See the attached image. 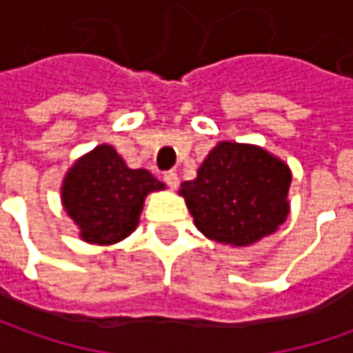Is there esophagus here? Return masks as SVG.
Returning <instances> with one entry per match:
<instances>
[{"label":"esophagus","mask_w":353,"mask_h":353,"mask_svg":"<svg viewBox=\"0 0 353 353\" xmlns=\"http://www.w3.org/2000/svg\"><path fill=\"white\" fill-rule=\"evenodd\" d=\"M165 183L169 184L170 188L174 190V188H179V184H181V179H179V174H176L174 170H169V172H165Z\"/></svg>","instance_id":"obj_1"}]
</instances>
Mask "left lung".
I'll return each instance as SVG.
<instances>
[{"label": "left lung", "mask_w": 353, "mask_h": 353, "mask_svg": "<svg viewBox=\"0 0 353 353\" xmlns=\"http://www.w3.org/2000/svg\"><path fill=\"white\" fill-rule=\"evenodd\" d=\"M291 181L289 165L263 147L220 141L179 194L208 239L250 248L287 220Z\"/></svg>", "instance_id": "1"}]
</instances>
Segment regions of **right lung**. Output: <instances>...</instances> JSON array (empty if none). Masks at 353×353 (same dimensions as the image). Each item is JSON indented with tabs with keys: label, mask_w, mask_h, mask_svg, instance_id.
Masks as SVG:
<instances>
[{
	"label": "right lung",
	"mask_w": 353,
	"mask_h": 353,
	"mask_svg": "<svg viewBox=\"0 0 353 353\" xmlns=\"http://www.w3.org/2000/svg\"><path fill=\"white\" fill-rule=\"evenodd\" d=\"M157 190H165V184L147 169H129L103 143L66 170L61 200L86 243L114 245L135 232L145 198Z\"/></svg>",
	"instance_id": "add662e5"
}]
</instances>
